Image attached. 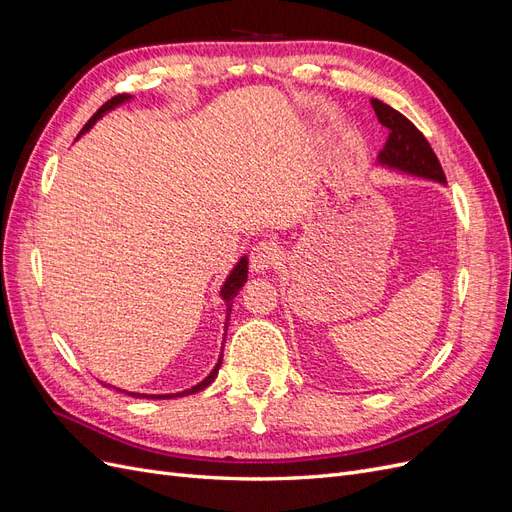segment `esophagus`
I'll return each mask as SVG.
<instances>
[{"label": "esophagus", "mask_w": 512, "mask_h": 512, "mask_svg": "<svg viewBox=\"0 0 512 512\" xmlns=\"http://www.w3.org/2000/svg\"><path fill=\"white\" fill-rule=\"evenodd\" d=\"M280 262V247L273 241H260L254 245L250 254V267L258 273H265L269 269H275Z\"/></svg>", "instance_id": "obj_1"}]
</instances>
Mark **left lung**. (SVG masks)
<instances>
[{"instance_id":"1","label":"left lung","mask_w":512,"mask_h":512,"mask_svg":"<svg viewBox=\"0 0 512 512\" xmlns=\"http://www.w3.org/2000/svg\"><path fill=\"white\" fill-rule=\"evenodd\" d=\"M371 106H374L382 126L389 128V138H386V145L380 151L378 162L389 168L401 170V173L446 183L440 160L436 153H433L423 132L418 130L408 117L395 111L389 104L374 98L371 100Z\"/></svg>"}]
</instances>
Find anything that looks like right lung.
<instances>
[{"label":"right lung","instance_id":"1","mask_svg":"<svg viewBox=\"0 0 512 512\" xmlns=\"http://www.w3.org/2000/svg\"><path fill=\"white\" fill-rule=\"evenodd\" d=\"M132 96H128V94H119V96H115V98H111L108 102H104L100 108H98V113L91 117L87 123H85V128L81 130V134H85L91 126H94V123L104 115V113H108V111H113L115 106H119V104H123V102H128ZM247 282V258L243 256L237 265H235V269L230 271V275L226 277V282H224V286H222V290H220V297L224 299V303H226V331H228V320H230V309H232V299L237 297V292L243 288V284ZM222 356L224 354H220V359H218V363H215V367H213V371L211 374L203 380V382H198L196 386H192V389H188V391H181V393H170V395H145V393H128L130 397H141V399H173V397H183V395H194V393H198V391H203V389H207V386L218 378V371H220V365H222ZM115 389V386H113ZM115 391H121V389H115Z\"/></svg>","mask_w":512,"mask_h":512}]
</instances>
